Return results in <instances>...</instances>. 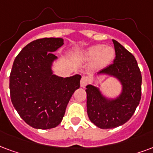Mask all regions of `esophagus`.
I'll list each match as a JSON object with an SVG mask.
<instances>
[{
  "mask_svg": "<svg viewBox=\"0 0 153 153\" xmlns=\"http://www.w3.org/2000/svg\"><path fill=\"white\" fill-rule=\"evenodd\" d=\"M89 82V79H88V77L86 76H82V79H81V81H80V86L82 88H84L87 84Z\"/></svg>",
  "mask_w": 153,
  "mask_h": 153,
  "instance_id": "obj_1",
  "label": "esophagus"
}]
</instances>
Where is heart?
Returning <instances> with one entry per match:
<instances>
[{"instance_id":"obj_1","label":"heart","mask_w":153,"mask_h":153,"mask_svg":"<svg viewBox=\"0 0 153 153\" xmlns=\"http://www.w3.org/2000/svg\"><path fill=\"white\" fill-rule=\"evenodd\" d=\"M86 60H94V65L97 68H102L109 64L114 57V48L103 45L91 46L82 54Z\"/></svg>"}]
</instances>
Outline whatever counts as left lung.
Masks as SVG:
<instances>
[{
    "label": "left lung",
    "mask_w": 153,
    "mask_h": 153,
    "mask_svg": "<svg viewBox=\"0 0 153 153\" xmlns=\"http://www.w3.org/2000/svg\"><path fill=\"white\" fill-rule=\"evenodd\" d=\"M115 49L114 63L94 74L114 78L122 89L118 96L108 97L100 84L86 87L88 115L91 123L100 129H112L123 125L134 114L141 99L142 76L136 60L120 43L113 39Z\"/></svg>",
    "instance_id": "8db88e82"
}]
</instances>
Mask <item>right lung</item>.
<instances>
[{"instance_id": "right-lung-1", "label": "right lung", "mask_w": 153, "mask_h": 153, "mask_svg": "<svg viewBox=\"0 0 153 153\" xmlns=\"http://www.w3.org/2000/svg\"><path fill=\"white\" fill-rule=\"evenodd\" d=\"M64 45L62 38H44L30 42L14 60L10 76V98L19 116L31 127L54 128L65 115L75 90L80 87V74L57 76L53 53Z\"/></svg>"}]
</instances>
